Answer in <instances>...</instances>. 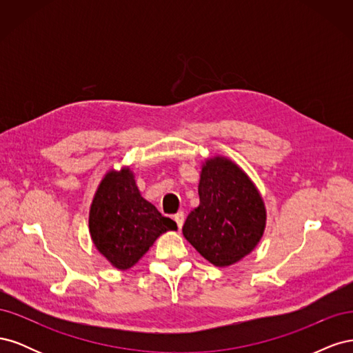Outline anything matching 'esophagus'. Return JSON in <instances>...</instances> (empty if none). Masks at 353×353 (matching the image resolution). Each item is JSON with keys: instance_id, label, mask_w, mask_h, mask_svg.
Listing matches in <instances>:
<instances>
[{"instance_id": "1", "label": "esophagus", "mask_w": 353, "mask_h": 353, "mask_svg": "<svg viewBox=\"0 0 353 353\" xmlns=\"http://www.w3.org/2000/svg\"><path fill=\"white\" fill-rule=\"evenodd\" d=\"M174 219H175V222H176L178 228H179V230L183 228V225H184V221H185L184 212H178V213H175V215H174Z\"/></svg>"}]
</instances>
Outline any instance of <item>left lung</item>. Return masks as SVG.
<instances>
[{
  "mask_svg": "<svg viewBox=\"0 0 353 353\" xmlns=\"http://www.w3.org/2000/svg\"><path fill=\"white\" fill-rule=\"evenodd\" d=\"M200 205L183 227L184 237L210 263L228 266L259 243L266 212L261 194L231 160L210 159L201 169Z\"/></svg>",
  "mask_w": 353,
  "mask_h": 353,
  "instance_id": "1",
  "label": "left lung"
}]
</instances>
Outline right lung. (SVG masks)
I'll list each match as a JSON object with an SVG mask.
<instances>
[{
	"label": "right lung",
	"instance_id": "1",
	"mask_svg": "<svg viewBox=\"0 0 353 353\" xmlns=\"http://www.w3.org/2000/svg\"><path fill=\"white\" fill-rule=\"evenodd\" d=\"M168 230H176V223L141 197L130 169L104 176L91 205L90 232L113 266L131 268Z\"/></svg>",
	"mask_w": 353,
	"mask_h": 353
}]
</instances>
